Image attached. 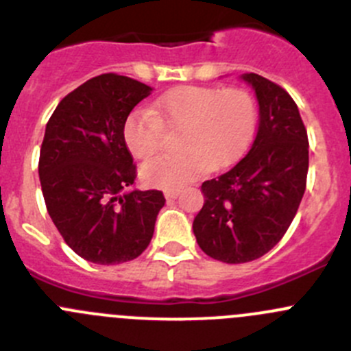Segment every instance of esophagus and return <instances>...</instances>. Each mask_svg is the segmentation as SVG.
<instances>
[{
	"label": "esophagus",
	"mask_w": 351,
	"mask_h": 351,
	"mask_svg": "<svg viewBox=\"0 0 351 351\" xmlns=\"http://www.w3.org/2000/svg\"><path fill=\"white\" fill-rule=\"evenodd\" d=\"M178 195H180V190H166L165 192L166 200H175V198H178Z\"/></svg>",
	"instance_id": "34e87169"
}]
</instances>
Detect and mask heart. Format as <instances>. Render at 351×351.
Listing matches in <instances>:
<instances>
[{
  "label": "heart",
  "instance_id": "heart-1",
  "mask_svg": "<svg viewBox=\"0 0 351 351\" xmlns=\"http://www.w3.org/2000/svg\"><path fill=\"white\" fill-rule=\"evenodd\" d=\"M256 127V104L243 88L180 86L162 95L151 110H136L123 123V141L134 158L161 149L162 129L182 130L178 154L158 156L141 166L146 185L175 190L205 169H221L243 153Z\"/></svg>",
  "mask_w": 351,
  "mask_h": 351
}]
</instances>
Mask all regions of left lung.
<instances>
[{"mask_svg":"<svg viewBox=\"0 0 351 351\" xmlns=\"http://www.w3.org/2000/svg\"><path fill=\"white\" fill-rule=\"evenodd\" d=\"M241 77L260 105L256 136L229 171L202 183L205 202L193 221L202 251L224 263L256 260L284 238L309 169L307 130L292 97L260 74Z\"/></svg>","mask_w":351,"mask_h":351,"instance_id":"8db88e82","label":"left lung"}]
</instances>
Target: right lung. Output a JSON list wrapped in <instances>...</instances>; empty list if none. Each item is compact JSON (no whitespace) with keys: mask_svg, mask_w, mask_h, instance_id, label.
<instances>
[{"mask_svg":"<svg viewBox=\"0 0 351 351\" xmlns=\"http://www.w3.org/2000/svg\"><path fill=\"white\" fill-rule=\"evenodd\" d=\"M153 88L100 74L61 100L42 141L38 176L49 215L67 246L98 265L139 256L165 205L159 190H130L136 165L123 123Z\"/></svg>","mask_w":351,"mask_h":351,"instance_id":"right-lung-1","label":"right lung"}]
</instances>
